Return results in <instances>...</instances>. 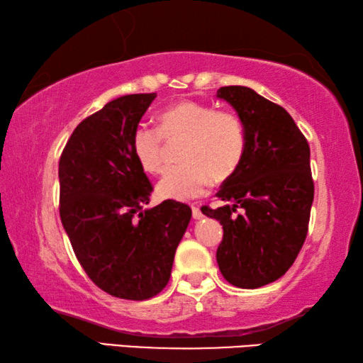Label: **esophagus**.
Returning a JSON list of instances; mask_svg holds the SVG:
<instances>
[{
  "label": "esophagus",
  "instance_id": "1",
  "mask_svg": "<svg viewBox=\"0 0 363 363\" xmlns=\"http://www.w3.org/2000/svg\"><path fill=\"white\" fill-rule=\"evenodd\" d=\"M192 216H194V219H201V218H203V214H201L199 206H192Z\"/></svg>",
  "mask_w": 363,
  "mask_h": 363
}]
</instances>
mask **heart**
I'll return each instance as SVG.
<instances>
[{
    "label": "heart",
    "instance_id": "b5f03b06",
    "mask_svg": "<svg viewBox=\"0 0 363 363\" xmlns=\"http://www.w3.org/2000/svg\"><path fill=\"white\" fill-rule=\"evenodd\" d=\"M158 126L140 125L133 133V152L145 173L164 167V140H182L181 167L167 171L157 186L163 199L190 200L205 192L213 179L235 173L247 149V134L235 113L214 110L196 101H176L157 116Z\"/></svg>",
    "mask_w": 363,
    "mask_h": 363
}]
</instances>
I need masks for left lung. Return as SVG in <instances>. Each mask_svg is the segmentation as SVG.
Wrapping results in <instances>:
<instances>
[{
	"label": "left lung",
	"instance_id": "obj_1",
	"mask_svg": "<svg viewBox=\"0 0 363 363\" xmlns=\"http://www.w3.org/2000/svg\"><path fill=\"white\" fill-rule=\"evenodd\" d=\"M216 96L235 108L247 149L216 194L224 205L201 213L223 225L220 274L233 286L253 290L280 279L303 248L314 201L311 150L290 113L256 91L224 86ZM238 207L242 215L235 214Z\"/></svg>",
	"mask_w": 363,
	"mask_h": 363
}]
</instances>
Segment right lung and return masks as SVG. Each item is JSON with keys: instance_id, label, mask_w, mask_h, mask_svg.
<instances>
[{"instance_id": "obj_1", "label": "right lung", "mask_w": 363, "mask_h": 363, "mask_svg": "<svg viewBox=\"0 0 363 363\" xmlns=\"http://www.w3.org/2000/svg\"><path fill=\"white\" fill-rule=\"evenodd\" d=\"M157 94L106 104L72 133L60 155V220L84 272L108 294L144 301L167 286L190 206L153 208L152 184L133 152V133Z\"/></svg>"}]
</instances>
